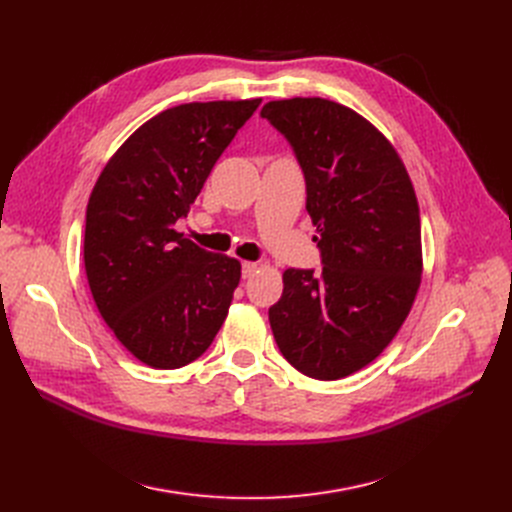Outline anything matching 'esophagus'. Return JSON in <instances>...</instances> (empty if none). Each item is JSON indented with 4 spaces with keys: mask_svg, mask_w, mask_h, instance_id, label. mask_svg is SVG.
Listing matches in <instances>:
<instances>
[{
    "mask_svg": "<svg viewBox=\"0 0 512 512\" xmlns=\"http://www.w3.org/2000/svg\"><path fill=\"white\" fill-rule=\"evenodd\" d=\"M257 272V263L242 261V278H251Z\"/></svg>",
    "mask_w": 512,
    "mask_h": 512,
    "instance_id": "esophagus-1",
    "label": "esophagus"
}]
</instances>
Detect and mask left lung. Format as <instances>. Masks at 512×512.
I'll list each match as a JSON object with an SVG mask.
<instances>
[{
	"mask_svg": "<svg viewBox=\"0 0 512 512\" xmlns=\"http://www.w3.org/2000/svg\"><path fill=\"white\" fill-rule=\"evenodd\" d=\"M307 182L324 270H286L270 326L284 359L315 380L346 378L392 342L423 274L419 203L394 145L367 118L321 97L263 105Z\"/></svg>",
	"mask_w": 512,
	"mask_h": 512,
	"instance_id": "obj_1",
	"label": "left lung"
}]
</instances>
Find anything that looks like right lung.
Masks as SVG:
<instances>
[{
    "label": "right lung",
    "instance_id": "add662e5",
    "mask_svg": "<svg viewBox=\"0 0 512 512\" xmlns=\"http://www.w3.org/2000/svg\"><path fill=\"white\" fill-rule=\"evenodd\" d=\"M261 99L182 103L134 130L101 170L85 272L114 336L153 369L199 359L228 315L240 261L174 230Z\"/></svg>",
    "mask_w": 512,
    "mask_h": 512
}]
</instances>
